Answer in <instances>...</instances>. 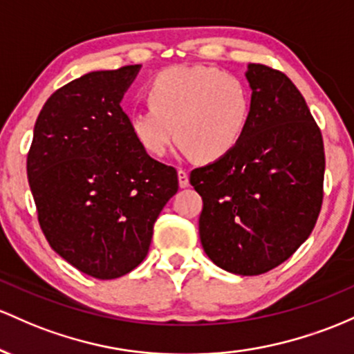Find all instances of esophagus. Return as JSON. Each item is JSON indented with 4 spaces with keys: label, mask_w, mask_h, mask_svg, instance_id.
<instances>
[{
    "label": "esophagus",
    "mask_w": 354,
    "mask_h": 354,
    "mask_svg": "<svg viewBox=\"0 0 354 354\" xmlns=\"http://www.w3.org/2000/svg\"><path fill=\"white\" fill-rule=\"evenodd\" d=\"M177 176H178V185H180L182 189L187 187V185H189V174H187V170L178 169L177 170Z\"/></svg>",
    "instance_id": "1"
}]
</instances>
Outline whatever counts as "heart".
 <instances>
[{
    "instance_id": "b5f03b06",
    "label": "heart",
    "mask_w": 354,
    "mask_h": 354,
    "mask_svg": "<svg viewBox=\"0 0 354 354\" xmlns=\"http://www.w3.org/2000/svg\"><path fill=\"white\" fill-rule=\"evenodd\" d=\"M150 105L130 113V130L150 156L162 157L177 137L182 152L204 162L236 149L251 115V93L216 66H172L149 86Z\"/></svg>"
}]
</instances>
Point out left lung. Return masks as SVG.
<instances>
[{
  "label": "left lung",
  "instance_id": "left-lung-1",
  "mask_svg": "<svg viewBox=\"0 0 354 354\" xmlns=\"http://www.w3.org/2000/svg\"><path fill=\"white\" fill-rule=\"evenodd\" d=\"M251 115L232 152L190 172L204 201L202 248L214 264L257 276L284 263L308 239L323 204L324 147L295 83L249 63Z\"/></svg>",
  "mask_w": 354,
  "mask_h": 354
}]
</instances>
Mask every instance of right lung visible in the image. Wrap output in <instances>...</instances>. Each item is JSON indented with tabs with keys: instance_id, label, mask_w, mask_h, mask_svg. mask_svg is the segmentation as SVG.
Segmentation results:
<instances>
[{
	"instance_id": "obj_1",
	"label": "right lung",
	"mask_w": 354,
	"mask_h": 354,
	"mask_svg": "<svg viewBox=\"0 0 354 354\" xmlns=\"http://www.w3.org/2000/svg\"><path fill=\"white\" fill-rule=\"evenodd\" d=\"M140 65L90 71L43 105L26 160L51 249L97 279L145 259L153 224L178 189L177 170L145 152L120 102Z\"/></svg>"
}]
</instances>
